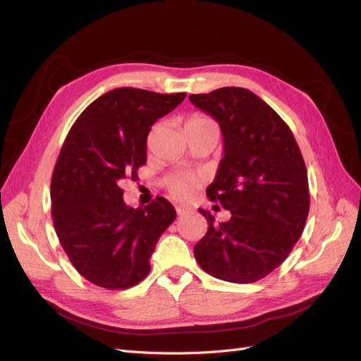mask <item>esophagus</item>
<instances>
[{
  "mask_svg": "<svg viewBox=\"0 0 361 361\" xmlns=\"http://www.w3.org/2000/svg\"><path fill=\"white\" fill-rule=\"evenodd\" d=\"M176 211H178V215H185V214L191 212L192 209H191V207H188V206H178Z\"/></svg>",
  "mask_w": 361,
  "mask_h": 361,
  "instance_id": "1",
  "label": "esophagus"
}]
</instances>
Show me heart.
Returning <instances> with one entry per match:
<instances>
[{"mask_svg": "<svg viewBox=\"0 0 361 361\" xmlns=\"http://www.w3.org/2000/svg\"><path fill=\"white\" fill-rule=\"evenodd\" d=\"M204 126H216L214 120L206 117L203 114H192L187 123H185V129H192V128H204ZM202 178L199 174H180V176L174 178L169 182L167 190L173 199L176 200H188L200 188Z\"/></svg>", "mask_w": 361, "mask_h": 361, "instance_id": "obj_1", "label": "heart"}]
</instances>
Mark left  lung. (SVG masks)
Returning <instances> with one entry per match:
<instances>
[{"label": "left lung", "mask_w": 361, "mask_h": 361, "mask_svg": "<svg viewBox=\"0 0 361 361\" xmlns=\"http://www.w3.org/2000/svg\"><path fill=\"white\" fill-rule=\"evenodd\" d=\"M220 123L224 157L206 194L232 212L194 247L203 271L231 283H253L280 267L300 239L309 215L307 170L290 128L243 87L190 94Z\"/></svg>", "instance_id": "left-lung-1"}]
</instances>
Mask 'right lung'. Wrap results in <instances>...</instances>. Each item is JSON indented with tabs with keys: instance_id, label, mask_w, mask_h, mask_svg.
<instances>
[{
	"instance_id": "add662e5",
	"label": "right lung",
	"mask_w": 361,
	"mask_h": 361,
	"mask_svg": "<svg viewBox=\"0 0 361 361\" xmlns=\"http://www.w3.org/2000/svg\"><path fill=\"white\" fill-rule=\"evenodd\" d=\"M185 96L114 89L85 108L64 140L51 179L54 227L75 269L96 286L128 289L145 280L159 236L176 218L164 197L126 206L120 185L138 179L152 125Z\"/></svg>"
}]
</instances>
